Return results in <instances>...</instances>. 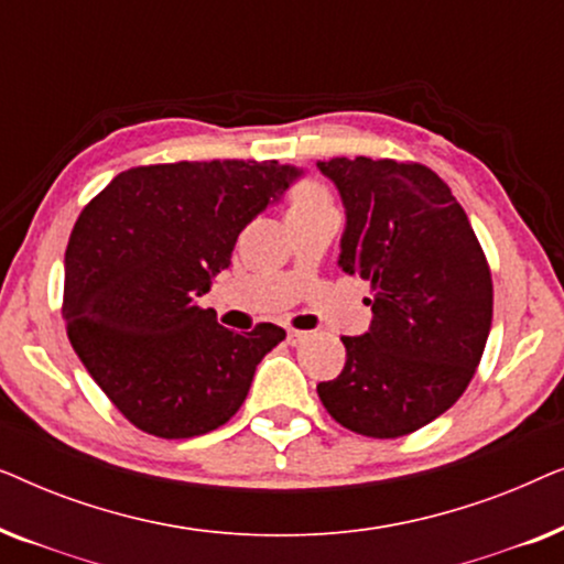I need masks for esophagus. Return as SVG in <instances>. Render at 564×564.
Masks as SVG:
<instances>
[{
	"instance_id": "34e87169",
	"label": "esophagus",
	"mask_w": 564,
	"mask_h": 564,
	"mask_svg": "<svg viewBox=\"0 0 564 564\" xmlns=\"http://www.w3.org/2000/svg\"><path fill=\"white\" fill-rule=\"evenodd\" d=\"M307 338V330H297V328H288V344H300V341H305Z\"/></svg>"
}]
</instances>
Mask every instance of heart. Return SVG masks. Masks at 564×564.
Instances as JSON below:
<instances>
[{
  "label": "heart",
  "mask_w": 564,
  "mask_h": 564,
  "mask_svg": "<svg viewBox=\"0 0 564 564\" xmlns=\"http://www.w3.org/2000/svg\"><path fill=\"white\" fill-rule=\"evenodd\" d=\"M328 205H330V197L321 182L303 180L292 187L290 213H305V210H315V207H328Z\"/></svg>",
  "instance_id": "1"
}]
</instances>
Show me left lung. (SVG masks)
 Here are the masks:
<instances>
[{"mask_svg": "<svg viewBox=\"0 0 564 564\" xmlns=\"http://www.w3.org/2000/svg\"><path fill=\"white\" fill-rule=\"evenodd\" d=\"M346 210L338 267L372 284V323L341 336L346 365L318 384L349 431L398 438L457 403L485 351L492 280L467 213L423 164L318 161Z\"/></svg>", "mask_w": 564, "mask_h": 564, "instance_id": "8db88e82", "label": "left lung"}]
</instances>
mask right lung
Masks as SVG:
<instances>
[{
    "label": "right lung",
    "mask_w": 564,
    "mask_h": 564,
    "mask_svg": "<svg viewBox=\"0 0 564 564\" xmlns=\"http://www.w3.org/2000/svg\"><path fill=\"white\" fill-rule=\"evenodd\" d=\"M276 161H176L115 176L66 249L68 341L107 398L145 434L215 431L284 338L274 323L223 328L197 297L230 267L238 234L297 176Z\"/></svg>",
    "instance_id": "obj_1"
}]
</instances>
